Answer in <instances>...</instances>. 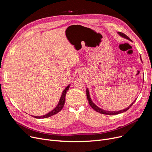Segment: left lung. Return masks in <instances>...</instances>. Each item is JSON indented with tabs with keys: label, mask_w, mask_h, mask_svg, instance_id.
Wrapping results in <instances>:
<instances>
[{
	"label": "left lung",
	"mask_w": 152,
	"mask_h": 152,
	"mask_svg": "<svg viewBox=\"0 0 152 152\" xmlns=\"http://www.w3.org/2000/svg\"><path fill=\"white\" fill-rule=\"evenodd\" d=\"M118 34L121 36L123 38H125L126 39H128L129 40V41H131L130 39L127 37L126 35H125L124 34L122 33H120V32H118ZM140 60L142 61V59H141V57H140ZM86 94H87V100H88L89 101V105H91V107L96 111H97V112L100 113H102V114H104V115H118V114H119V113H123V112H125V111H126L127 110H129V108L134 104V103L135 102V100H136V99H135L131 104L128 106V107L124 109V110H119V111H107V110H103L100 108H99V107H97L96 105L94 104V103L92 102L91 97H90V94H89V89L88 88L86 89Z\"/></svg>",
	"instance_id": "1"
}]
</instances>
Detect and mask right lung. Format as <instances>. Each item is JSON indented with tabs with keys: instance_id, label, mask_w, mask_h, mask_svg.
<instances>
[{
	"instance_id": "right-lung-1",
	"label": "right lung",
	"mask_w": 152,
	"mask_h": 152,
	"mask_svg": "<svg viewBox=\"0 0 152 152\" xmlns=\"http://www.w3.org/2000/svg\"><path fill=\"white\" fill-rule=\"evenodd\" d=\"M69 86H70V84H68L66 88L63 90V92H62V94L61 95V97L60 99V100L58 102V105H57V107H56L55 108H54V109H53L51 111H50V112H49L48 113L43 115V116H32L33 117L35 118H37V119H41V118H49V117H50L55 114H57V113H58L59 111H60L61 110V109L63 108V106H64V104H65V96H66V92H67V91L69 89Z\"/></svg>"
}]
</instances>
